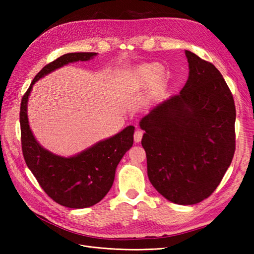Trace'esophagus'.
I'll return each instance as SVG.
<instances>
[{
	"label": "esophagus",
	"mask_w": 254,
	"mask_h": 254,
	"mask_svg": "<svg viewBox=\"0 0 254 254\" xmlns=\"http://www.w3.org/2000/svg\"><path fill=\"white\" fill-rule=\"evenodd\" d=\"M142 136H143V131H141V130H136V131H135V132H134V134H133L134 142H136V143L141 142V140H142Z\"/></svg>",
	"instance_id": "esophagus-1"
}]
</instances>
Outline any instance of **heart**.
Instances as JSON below:
<instances>
[{
    "instance_id": "1",
    "label": "heart",
    "mask_w": 254,
    "mask_h": 254,
    "mask_svg": "<svg viewBox=\"0 0 254 254\" xmlns=\"http://www.w3.org/2000/svg\"><path fill=\"white\" fill-rule=\"evenodd\" d=\"M132 80L136 88L144 87L148 83V96L156 98L163 88L164 71L158 64H144L136 68Z\"/></svg>"
}]
</instances>
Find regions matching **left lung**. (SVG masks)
<instances>
[{
    "label": "left lung",
    "instance_id": "1",
    "mask_svg": "<svg viewBox=\"0 0 254 254\" xmlns=\"http://www.w3.org/2000/svg\"><path fill=\"white\" fill-rule=\"evenodd\" d=\"M189 78L179 94L140 121L147 175L159 193L177 204L204 200L216 190L235 151V105L220 72L186 51Z\"/></svg>",
    "mask_w": 254,
    "mask_h": 254
}]
</instances>
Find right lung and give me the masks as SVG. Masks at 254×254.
Wrapping results in <instances>:
<instances>
[{"instance_id":"add662e5","label":"right lung","mask_w":254,"mask_h":254,"mask_svg":"<svg viewBox=\"0 0 254 254\" xmlns=\"http://www.w3.org/2000/svg\"><path fill=\"white\" fill-rule=\"evenodd\" d=\"M97 53H68L52 61L38 73L23 95L20 108L21 144L26 165L54 201L72 209L96 204L110 190L115 170L133 144L134 127L99 141L73 157H60L37 142L28 125L27 102L34 83L67 64L88 61Z\"/></svg>"}]
</instances>
